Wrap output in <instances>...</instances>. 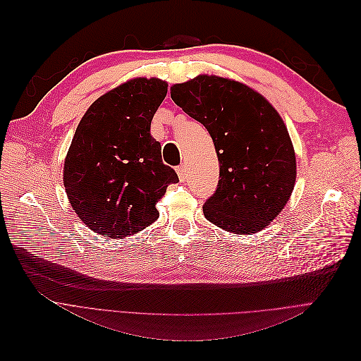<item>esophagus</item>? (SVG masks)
Here are the masks:
<instances>
[{"label": "esophagus", "instance_id": "obj_1", "mask_svg": "<svg viewBox=\"0 0 361 361\" xmlns=\"http://www.w3.org/2000/svg\"><path fill=\"white\" fill-rule=\"evenodd\" d=\"M176 171H178L179 179H180V180H185V178H187V167H185V166H179V167L176 169Z\"/></svg>", "mask_w": 361, "mask_h": 361}]
</instances>
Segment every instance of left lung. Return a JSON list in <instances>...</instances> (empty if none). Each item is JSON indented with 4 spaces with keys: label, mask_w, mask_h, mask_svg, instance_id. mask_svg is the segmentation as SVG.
Returning <instances> with one entry per match:
<instances>
[{
    "label": "left lung",
    "mask_w": 361,
    "mask_h": 361,
    "mask_svg": "<svg viewBox=\"0 0 361 361\" xmlns=\"http://www.w3.org/2000/svg\"><path fill=\"white\" fill-rule=\"evenodd\" d=\"M171 99L212 137L220 180L204 216L233 233H256L286 206L297 178L288 129L264 96L215 75L174 84Z\"/></svg>",
    "instance_id": "obj_1"
}]
</instances>
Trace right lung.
I'll return each mask as SVG.
<instances>
[{"instance_id": "add662e5", "label": "right lung", "mask_w": 361, "mask_h": 361, "mask_svg": "<svg viewBox=\"0 0 361 361\" xmlns=\"http://www.w3.org/2000/svg\"><path fill=\"white\" fill-rule=\"evenodd\" d=\"M167 82L135 78L96 99L75 130L63 183L80 220L110 238L134 235L154 223L155 204L176 171L162 162L150 123Z\"/></svg>"}]
</instances>
